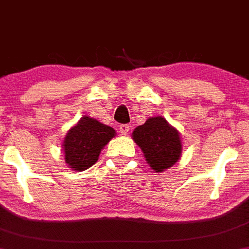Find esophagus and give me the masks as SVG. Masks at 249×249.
Segmentation results:
<instances>
[{
    "instance_id": "34e87169",
    "label": "esophagus",
    "mask_w": 249,
    "mask_h": 249,
    "mask_svg": "<svg viewBox=\"0 0 249 249\" xmlns=\"http://www.w3.org/2000/svg\"><path fill=\"white\" fill-rule=\"evenodd\" d=\"M128 131H130V125L123 124L119 126V132H121L122 134H126V133H128Z\"/></svg>"
}]
</instances>
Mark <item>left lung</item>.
I'll return each instance as SVG.
<instances>
[{
  "label": "left lung",
  "instance_id": "obj_1",
  "mask_svg": "<svg viewBox=\"0 0 249 249\" xmlns=\"http://www.w3.org/2000/svg\"><path fill=\"white\" fill-rule=\"evenodd\" d=\"M134 142L141 147L147 164L154 172L172 167L181 156V141L177 128L162 117H151L132 132Z\"/></svg>",
  "mask_w": 249,
  "mask_h": 249
}]
</instances>
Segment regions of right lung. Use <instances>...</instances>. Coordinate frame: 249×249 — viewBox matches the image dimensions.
I'll return each instance as SVG.
<instances>
[{
    "label": "right lung",
    "instance_id": "obj_1",
    "mask_svg": "<svg viewBox=\"0 0 249 249\" xmlns=\"http://www.w3.org/2000/svg\"><path fill=\"white\" fill-rule=\"evenodd\" d=\"M115 136L112 127L88 116L82 117L63 141L65 162L73 171L88 170L97 162L103 147Z\"/></svg>",
    "mask_w": 249,
    "mask_h": 249
}]
</instances>
